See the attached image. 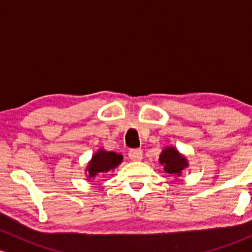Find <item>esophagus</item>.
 Here are the masks:
<instances>
[{"instance_id":"1","label":"esophagus","mask_w":252,"mask_h":252,"mask_svg":"<svg viewBox=\"0 0 252 252\" xmlns=\"http://www.w3.org/2000/svg\"><path fill=\"white\" fill-rule=\"evenodd\" d=\"M128 157L131 158L132 160H135V162H138V160H140L141 158H143V151H141L140 149L129 150Z\"/></svg>"}]
</instances>
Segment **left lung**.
Here are the masks:
<instances>
[{
    "label": "left lung",
    "instance_id": "left-lung-1",
    "mask_svg": "<svg viewBox=\"0 0 252 252\" xmlns=\"http://www.w3.org/2000/svg\"><path fill=\"white\" fill-rule=\"evenodd\" d=\"M159 163L163 164L164 171L176 176H180L183 169L188 166L186 157L174 148H165L163 150L159 156Z\"/></svg>",
    "mask_w": 252,
    "mask_h": 252
}]
</instances>
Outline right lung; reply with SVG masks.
I'll return each instance as SVG.
<instances>
[{"instance_id": "right-lung-1", "label": "right lung", "mask_w": 252, "mask_h": 252, "mask_svg": "<svg viewBox=\"0 0 252 252\" xmlns=\"http://www.w3.org/2000/svg\"><path fill=\"white\" fill-rule=\"evenodd\" d=\"M123 160V156L115 152H108L104 150H98L93 156L89 165L87 166L89 180L95 177L100 172H107L115 169Z\"/></svg>"}]
</instances>
